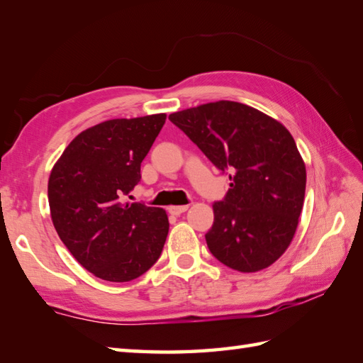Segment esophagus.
Here are the masks:
<instances>
[{"label":"esophagus","instance_id":"obj_1","mask_svg":"<svg viewBox=\"0 0 363 363\" xmlns=\"http://www.w3.org/2000/svg\"><path fill=\"white\" fill-rule=\"evenodd\" d=\"M186 209H188V205H172V206H169V213L174 216H180L186 211Z\"/></svg>","mask_w":363,"mask_h":363}]
</instances>
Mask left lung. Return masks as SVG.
Masks as SVG:
<instances>
[{"instance_id": "obj_1", "label": "left lung", "mask_w": 363, "mask_h": 363, "mask_svg": "<svg viewBox=\"0 0 363 363\" xmlns=\"http://www.w3.org/2000/svg\"><path fill=\"white\" fill-rule=\"evenodd\" d=\"M220 171L230 189L213 205L205 238L230 269L270 267L291 245L301 214L306 166L291 132L272 116L233 101L208 102L169 115Z\"/></svg>"}]
</instances>
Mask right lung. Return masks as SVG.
I'll return each mask as SVG.
<instances>
[{
  "label": "right lung",
  "instance_id": "obj_1",
  "mask_svg": "<svg viewBox=\"0 0 363 363\" xmlns=\"http://www.w3.org/2000/svg\"><path fill=\"white\" fill-rule=\"evenodd\" d=\"M166 113L108 119L80 132L48 182L54 228L94 277L125 283L157 262L169 231L163 208L124 202Z\"/></svg>",
  "mask_w": 363,
  "mask_h": 363
}]
</instances>
